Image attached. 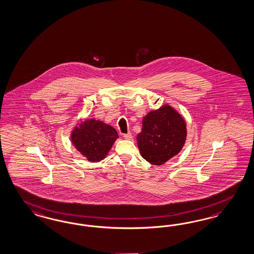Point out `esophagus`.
Here are the masks:
<instances>
[{"label": "esophagus", "instance_id": "esophagus-1", "mask_svg": "<svg viewBox=\"0 0 254 254\" xmlns=\"http://www.w3.org/2000/svg\"><path fill=\"white\" fill-rule=\"evenodd\" d=\"M123 138L126 139V140H131L132 134L130 132H128V133H127V134H123Z\"/></svg>", "mask_w": 254, "mask_h": 254}]
</instances>
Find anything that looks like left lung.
Returning a JSON list of instances; mask_svg holds the SVG:
<instances>
[{"instance_id":"8db88e82","label":"left lung","mask_w":254,"mask_h":254,"mask_svg":"<svg viewBox=\"0 0 254 254\" xmlns=\"http://www.w3.org/2000/svg\"><path fill=\"white\" fill-rule=\"evenodd\" d=\"M187 123L174 107L164 104L142 118L137 143L141 157L153 165H162L182 150L187 140Z\"/></svg>"}]
</instances>
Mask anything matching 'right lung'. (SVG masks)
I'll list each match as a JSON object with an SVG mask.
<instances>
[{
  "label": "right lung",
  "instance_id": "1",
  "mask_svg": "<svg viewBox=\"0 0 254 254\" xmlns=\"http://www.w3.org/2000/svg\"><path fill=\"white\" fill-rule=\"evenodd\" d=\"M118 138L112 126L95 118L79 120L70 134L74 147L90 162L103 160Z\"/></svg>",
  "mask_w": 254,
  "mask_h": 254
}]
</instances>
